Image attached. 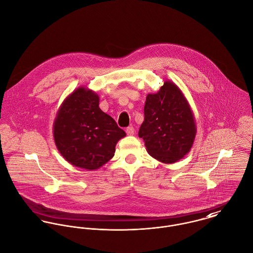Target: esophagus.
I'll return each mask as SVG.
<instances>
[{"label":"esophagus","mask_w":253,"mask_h":253,"mask_svg":"<svg viewBox=\"0 0 253 253\" xmlns=\"http://www.w3.org/2000/svg\"><path fill=\"white\" fill-rule=\"evenodd\" d=\"M126 134L127 135H133L134 134V128H133V126H128V127H126Z\"/></svg>","instance_id":"34e87169"}]
</instances>
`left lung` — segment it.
Instances as JSON below:
<instances>
[{"label":"left lung","instance_id":"8db88e82","mask_svg":"<svg viewBox=\"0 0 253 253\" xmlns=\"http://www.w3.org/2000/svg\"><path fill=\"white\" fill-rule=\"evenodd\" d=\"M144 116L138 135L149 155L173 164L189 153L197 133L195 117L174 83L166 81L157 93L147 95Z\"/></svg>","mask_w":253,"mask_h":253}]
</instances>
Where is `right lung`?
I'll list each match as a JSON object with an SVG mask.
<instances>
[{
	"instance_id": "obj_1",
	"label": "right lung",
	"mask_w": 253,
	"mask_h": 253,
	"mask_svg": "<svg viewBox=\"0 0 253 253\" xmlns=\"http://www.w3.org/2000/svg\"><path fill=\"white\" fill-rule=\"evenodd\" d=\"M126 136L115 120L99 108V96L80 86L68 95L53 122V138L61 156L73 166L98 169L115 155Z\"/></svg>"
}]
</instances>
